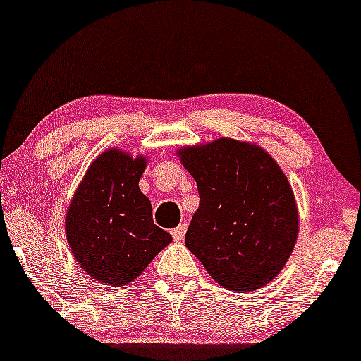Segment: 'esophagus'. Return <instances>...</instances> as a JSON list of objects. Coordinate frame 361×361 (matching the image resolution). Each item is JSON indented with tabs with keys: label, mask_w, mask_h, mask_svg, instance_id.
I'll list each match as a JSON object with an SVG mask.
<instances>
[{
	"label": "esophagus",
	"mask_w": 361,
	"mask_h": 361,
	"mask_svg": "<svg viewBox=\"0 0 361 361\" xmlns=\"http://www.w3.org/2000/svg\"><path fill=\"white\" fill-rule=\"evenodd\" d=\"M185 230H188V225H184V224L177 226V228H173V230H172V238H173V240H176V242L184 240Z\"/></svg>",
	"instance_id": "obj_1"
}]
</instances>
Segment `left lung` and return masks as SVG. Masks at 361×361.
<instances>
[{
    "label": "left lung",
    "instance_id": "left-lung-1",
    "mask_svg": "<svg viewBox=\"0 0 361 361\" xmlns=\"http://www.w3.org/2000/svg\"><path fill=\"white\" fill-rule=\"evenodd\" d=\"M176 155L200 192L185 247L226 290L268 285L285 268L300 226L293 189L276 160L232 137L180 147Z\"/></svg>",
    "mask_w": 361,
    "mask_h": 361
}]
</instances>
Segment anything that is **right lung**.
Listing matches in <instances>:
<instances>
[{"mask_svg":"<svg viewBox=\"0 0 361 361\" xmlns=\"http://www.w3.org/2000/svg\"><path fill=\"white\" fill-rule=\"evenodd\" d=\"M147 155L109 148L92 161L73 194L64 232L73 257L95 281L124 286L143 273L172 237L153 224L140 191Z\"/></svg>","mask_w":361,"mask_h":361,"instance_id":"add662e5","label":"right lung"}]
</instances>
